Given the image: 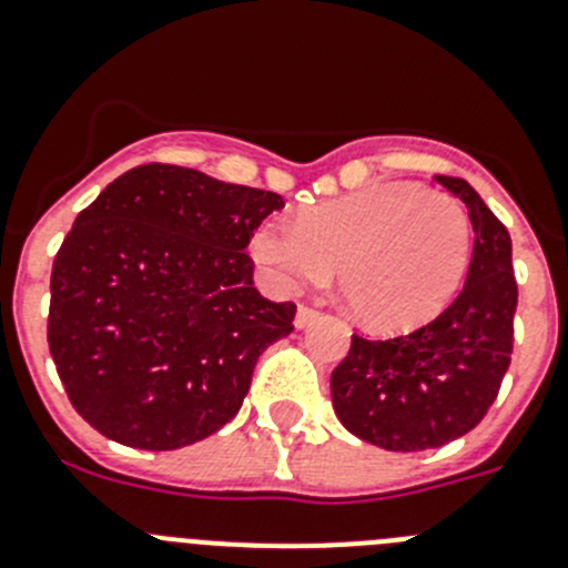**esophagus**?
Returning a JSON list of instances; mask_svg holds the SVG:
<instances>
[{"instance_id":"obj_1","label":"esophagus","mask_w":568,"mask_h":568,"mask_svg":"<svg viewBox=\"0 0 568 568\" xmlns=\"http://www.w3.org/2000/svg\"><path fill=\"white\" fill-rule=\"evenodd\" d=\"M318 315H321L318 310L307 307V304H301L298 313H295V327H298V329L310 327V324H313V321H318Z\"/></svg>"}]
</instances>
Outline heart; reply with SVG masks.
<instances>
[{"label":"heart","mask_w":568,"mask_h":568,"mask_svg":"<svg viewBox=\"0 0 568 568\" xmlns=\"http://www.w3.org/2000/svg\"><path fill=\"white\" fill-rule=\"evenodd\" d=\"M253 258L278 284H324L338 267L341 298L378 333L418 327L455 298L471 261V222L458 199L384 182L298 215L261 222Z\"/></svg>","instance_id":"b5f03b06"}]
</instances>
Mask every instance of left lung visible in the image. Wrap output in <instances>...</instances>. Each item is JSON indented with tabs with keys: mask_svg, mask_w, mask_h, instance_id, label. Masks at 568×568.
I'll use <instances>...</instances> for the list:
<instances>
[{
	"mask_svg": "<svg viewBox=\"0 0 568 568\" xmlns=\"http://www.w3.org/2000/svg\"><path fill=\"white\" fill-rule=\"evenodd\" d=\"M435 182L466 204L475 230L464 290L413 333L386 341L353 335L329 381L341 424L389 453L438 449L475 429L498 398L515 344L509 233L464 179Z\"/></svg>",
	"mask_w": 568,
	"mask_h": 568,
	"instance_id": "left-lung-1",
	"label": "left lung"
}]
</instances>
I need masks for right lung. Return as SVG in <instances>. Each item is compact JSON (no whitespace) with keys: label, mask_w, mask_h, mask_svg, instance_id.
Wrapping results in <instances>:
<instances>
[{"label":"right lung","mask_w":568,"mask_h":568,"mask_svg":"<svg viewBox=\"0 0 568 568\" xmlns=\"http://www.w3.org/2000/svg\"><path fill=\"white\" fill-rule=\"evenodd\" d=\"M284 199L142 164L73 222L50 273L48 344L70 404L115 444L168 453L219 433L295 304L253 287L255 227Z\"/></svg>","instance_id":"obj_1"}]
</instances>
